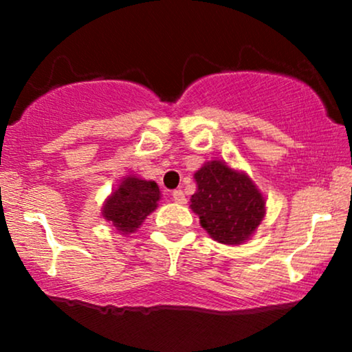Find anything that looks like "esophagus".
<instances>
[{
    "label": "esophagus",
    "instance_id": "esophagus-1",
    "mask_svg": "<svg viewBox=\"0 0 352 352\" xmlns=\"http://www.w3.org/2000/svg\"><path fill=\"white\" fill-rule=\"evenodd\" d=\"M172 197H173V200L177 201V204H185V193L182 192L180 188L179 190H173Z\"/></svg>",
    "mask_w": 352,
    "mask_h": 352
}]
</instances>
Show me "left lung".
Wrapping results in <instances>:
<instances>
[{"instance_id":"left-lung-1","label":"left lung","mask_w":352,"mask_h":352,"mask_svg":"<svg viewBox=\"0 0 352 352\" xmlns=\"http://www.w3.org/2000/svg\"><path fill=\"white\" fill-rule=\"evenodd\" d=\"M195 182L190 208L208 235L223 245L248 240L265 217V199L252 179L212 160L195 172Z\"/></svg>"}]
</instances>
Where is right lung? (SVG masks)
Returning a JSON list of instances; mask_svg holds the SVG:
<instances>
[{
	"label": "right lung",
	"mask_w": 352,
	"mask_h": 352,
	"mask_svg": "<svg viewBox=\"0 0 352 352\" xmlns=\"http://www.w3.org/2000/svg\"><path fill=\"white\" fill-rule=\"evenodd\" d=\"M160 199L159 185L152 180H142L131 175L109 197L102 208L106 220L124 235L135 232L142 221L157 208Z\"/></svg>",
	"instance_id": "right-lung-1"
}]
</instances>
